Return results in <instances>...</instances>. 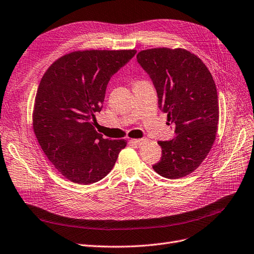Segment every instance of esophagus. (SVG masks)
<instances>
[{"instance_id":"obj_1","label":"esophagus","mask_w":254,"mask_h":254,"mask_svg":"<svg viewBox=\"0 0 254 254\" xmlns=\"http://www.w3.org/2000/svg\"><path fill=\"white\" fill-rule=\"evenodd\" d=\"M131 141H132L133 144H136V145L140 146V145H144V144H146L147 138H134V139H132Z\"/></svg>"}]
</instances>
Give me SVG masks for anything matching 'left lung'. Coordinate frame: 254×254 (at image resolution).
<instances>
[{"label": "left lung", "instance_id": "1", "mask_svg": "<svg viewBox=\"0 0 254 254\" xmlns=\"http://www.w3.org/2000/svg\"><path fill=\"white\" fill-rule=\"evenodd\" d=\"M136 58L153 81L158 107L168 123L175 124L176 136L158 141L161 158L152 168L169 179L185 177L201 165L215 143L219 102L214 78L186 49H147Z\"/></svg>", "mask_w": 254, "mask_h": 254}]
</instances>
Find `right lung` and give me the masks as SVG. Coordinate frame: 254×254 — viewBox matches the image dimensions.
Instances as JSON below:
<instances>
[{
    "label": "right lung",
    "instance_id": "add662e5",
    "mask_svg": "<svg viewBox=\"0 0 254 254\" xmlns=\"http://www.w3.org/2000/svg\"><path fill=\"white\" fill-rule=\"evenodd\" d=\"M135 50H83L51 64L35 96L32 125L39 146L60 174L79 185L104 178L125 139H107L92 123L100 113L110 77Z\"/></svg>",
    "mask_w": 254,
    "mask_h": 254
}]
</instances>
